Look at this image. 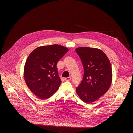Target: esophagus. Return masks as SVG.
<instances>
[{
    "mask_svg": "<svg viewBox=\"0 0 133 133\" xmlns=\"http://www.w3.org/2000/svg\"><path fill=\"white\" fill-rule=\"evenodd\" d=\"M64 80L65 81H70L71 80V77H67V78H65Z\"/></svg>",
    "mask_w": 133,
    "mask_h": 133,
    "instance_id": "esophagus-1",
    "label": "esophagus"
}]
</instances>
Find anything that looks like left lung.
Listing matches in <instances>:
<instances>
[{
	"label": "left lung",
	"instance_id": "left-lung-1",
	"mask_svg": "<svg viewBox=\"0 0 133 133\" xmlns=\"http://www.w3.org/2000/svg\"><path fill=\"white\" fill-rule=\"evenodd\" d=\"M82 62L83 79L76 92L83 101L91 104L105 94L112 80V70L107 55L101 50L88 47L77 48Z\"/></svg>",
	"mask_w": 133,
	"mask_h": 133
}]
</instances>
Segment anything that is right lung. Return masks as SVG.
<instances>
[{"instance_id":"right-lung-1","label":"right lung","mask_w":133,"mask_h":133,"mask_svg":"<svg viewBox=\"0 0 133 133\" xmlns=\"http://www.w3.org/2000/svg\"><path fill=\"white\" fill-rule=\"evenodd\" d=\"M68 50L59 45L42 46L32 51L27 57L23 73L25 81L39 99L50 98L59 88L61 81L56 65Z\"/></svg>"}]
</instances>
